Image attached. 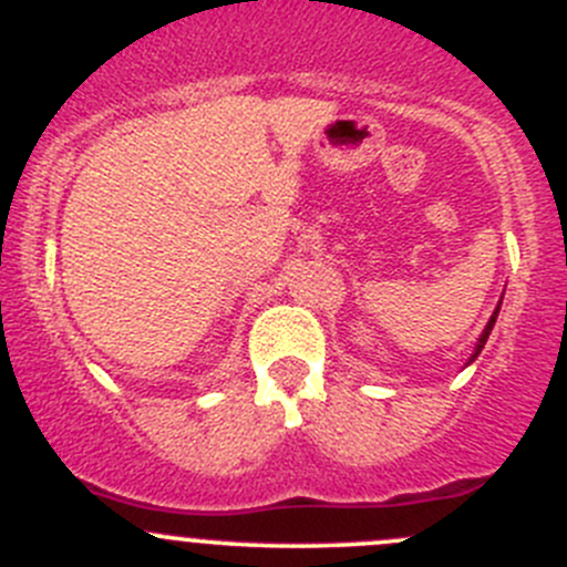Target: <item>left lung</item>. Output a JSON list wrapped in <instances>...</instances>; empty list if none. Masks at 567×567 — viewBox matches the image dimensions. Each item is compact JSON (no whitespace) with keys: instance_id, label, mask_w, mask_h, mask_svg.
Masks as SVG:
<instances>
[{"instance_id":"obj_1","label":"left lung","mask_w":567,"mask_h":567,"mask_svg":"<svg viewBox=\"0 0 567 567\" xmlns=\"http://www.w3.org/2000/svg\"><path fill=\"white\" fill-rule=\"evenodd\" d=\"M499 307H502V301H499V305H496L494 316H491L488 323H485L483 334H480V340H477V346H474V353H472V357H468V362H474V359L480 357V351H483V346H485V342H488V334H491V329H494V323H496V316H499Z\"/></svg>"}]
</instances>
